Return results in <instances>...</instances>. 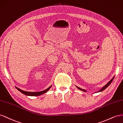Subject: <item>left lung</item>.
Segmentation results:
<instances>
[{
    "label": "left lung",
    "mask_w": 123,
    "mask_h": 123,
    "mask_svg": "<svg viewBox=\"0 0 123 123\" xmlns=\"http://www.w3.org/2000/svg\"><path fill=\"white\" fill-rule=\"evenodd\" d=\"M114 76L113 77V78H112V79H111V80H110V81H109L106 85H105V86H104L102 88H101L100 90H99V91H98L97 92H95V93H98V92H101V91H104V90H105L106 89L107 87L109 86L110 84H111V83L112 82V81H113V79H114ZM76 87H77V88H78V89H79L80 90H81V91H83V92H86V90H85V89H81V88H80V87H78V86H76Z\"/></svg>",
    "instance_id": "obj_1"
}]
</instances>
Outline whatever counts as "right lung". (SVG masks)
I'll list each match as a JSON object with an SVG mask.
<instances>
[{"instance_id": "add662e5", "label": "right lung", "mask_w": 123, "mask_h": 123, "mask_svg": "<svg viewBox=\"0 0 123 123\" xmlns=\"http://www.w3.org/2000/svg\"><path fill=\"white\" fill-rule=\"evenodd\" d=\"M52 85L51 86H50L49 87L47 88V89L45 90L44 91H40V92H27V91H25L23 90H22L21 89L18 88V87H17L16 86H15L16 88L18 90L19 92H20L21 93H22L23 94L26 95L27 96H39L45 93H46L47 91L50 89V87H51Z\"/></svg>"}]
</instances>
